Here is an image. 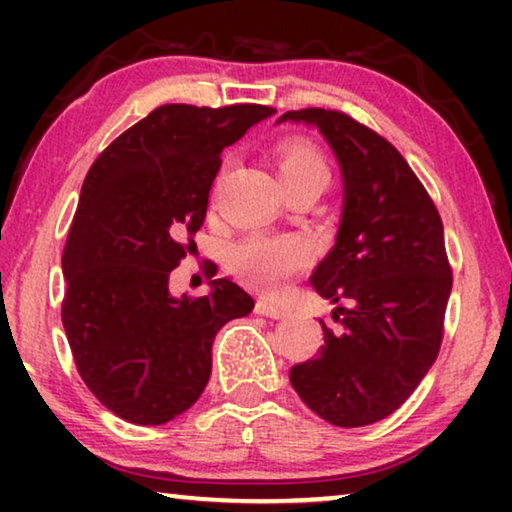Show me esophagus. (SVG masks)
<instances>
[{
    "label": "esophagus",
    "instance_id": "34e87169",
    "mask_svg": "<svg viewBox=\"0 0 512 512\" xmlns=\"http://www.w3.org/2000/svg\"><path fill=\"white\" fill-rule=\"evenodd\" d=\"M256 312L263 314V317H270V319H279L286 314V307L279 303V300H272V298H258L256 303Z\"/></svg>",
    "mask_w": 512,
    "mask_h": 512
}]
</instances>
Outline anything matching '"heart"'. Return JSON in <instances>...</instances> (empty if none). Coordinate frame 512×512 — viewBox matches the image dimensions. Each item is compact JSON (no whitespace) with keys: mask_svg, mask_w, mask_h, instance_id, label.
Instances as JSON below:
<instances>
[{"mask_svg":"<svg viewBox=\"0 0 512 512\" xmlns=\"http://www.w3.org/2000/svg\"><path fill=\"white\" fill-rule=\"evenodd\" d=\"M277 165L286 186L307 179L328 181V163L310 139L286 137L277 144ZM307 251L298 237L247 235L230 249V268L258 289H277L305 265Z\"/></svg>","mask_w":512,"mask_h":512,"instance_id":"obj_1","label":"heart"}]
</instances>
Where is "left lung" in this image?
Here are the masks:
<instances>
[{
  "mask_svg": "<svg viewBox=\"0 0 512 512\" xmlns=\"http://www.w3.org/2000/svg\"><path fill=\"white\" fill-rule=\"evenodd\" d=\"M338 156L345 207L312 286L338 303L314 359L291 368L303 403L335 426H368L408 401L436 361L452 291L443 221L394 144L335 109L286 111Z\"/></svg>",
  "mask_w": 512,
  "mask_h": 512,
  "instance_id": "1",
  "label": "left lung"
}]
</instances>
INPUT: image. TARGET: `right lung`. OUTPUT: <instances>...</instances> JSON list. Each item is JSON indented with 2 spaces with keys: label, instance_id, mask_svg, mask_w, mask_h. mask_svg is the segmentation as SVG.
<instances>
[{
  "label": "right lung",
  "instance_id": "obj_1",
  "mask_svg": "<svg viewBox=\"0 0 512 512\" xmlns=\"http://www.w3.org/2000/svg\"><path fill=\"white\" fill-rule=\"evenodd\" d=\"M272 111L163 104L90 165L62 251V326L81 380L125 422L158 426L191 408L216 333L254 310L226 277L207 296L174 298L170 272L195 247L221 151Z\"/></svg>",
  "mask_w": 512,
  "mask_h": 512
}]
</instances>
